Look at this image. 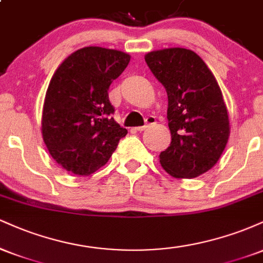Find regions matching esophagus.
Returning <instances> with one entry per match:
<instances>
[{
	"label": "esophagus",
	"mask_w": 263,
	"mask_h": 263,
	"mask_svg": "<svg viewBox=\"0 0 263 263\" xmlns=\"http://www.w3.org/2000/svg\"><path fill=\"white\" fill-rule=\"evenodd\" d=\"M156 123V119L153 116H149V117H147V120H146V125L144 126H140V127H136V129H137L138 132H142V131H144V129L146 128H148L151 125H155Z\"/></svg>",
	"instance_id": "obj_1"
}]
</instances>
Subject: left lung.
Instances as JSON below:
<instances>
[{"instance_id": "1", "label": "left lung", "mask_w": 263, "mask_h": 263, "mask_svg": "<svg viewBox=\"0 0 263 263\" xmlns=\"http://www.w3.org/2000/svg\"><path fill=\"white\" fill-rule=\"evenodd\" d=\"M144 60L168 95L172 141L159 163L178 179L201 176L218 163L230 136L218 81L204 60L185 48L153 50Z\"/></svg>"}]
</instances>
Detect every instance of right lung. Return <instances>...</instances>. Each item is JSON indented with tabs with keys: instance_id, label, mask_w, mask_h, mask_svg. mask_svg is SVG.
I'll return each instance as SVG.
<instances>
[{
	"instance_id": "right-lung-1",
	"label": "right lung",
	"mask_w": 263,
	"mask_h": 263,
	"mask_svg": "<svg viewBox=\"0 0 263 263\" xmlns=\"http://www.w3.org/2000/svg\"><path fill=\"white\" fill-rule=\"evenodd\" d=\"M131 55L121 50L85 47L63 60L50 79L42 112V137L63 170L90 176L106 164L127 135L114 120L108 87Z\"/></svg>"
}]
</instances>
